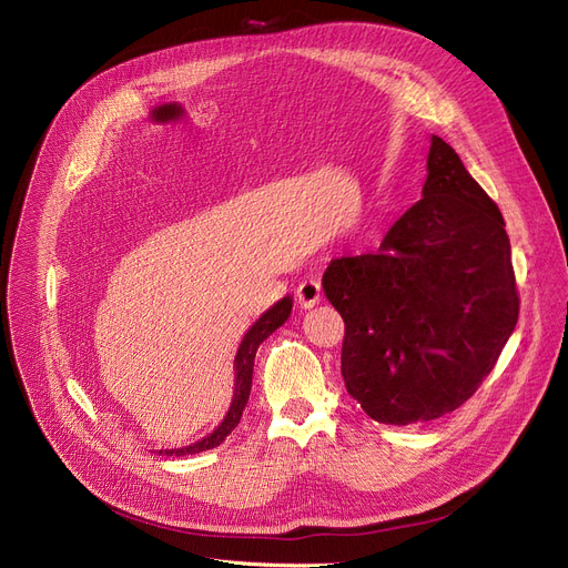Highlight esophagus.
Wrapping results in <instances>:
<instances>
[{"label":"esophagus","mask_w":568,"mask_h":568,"mask_svg":"<svg viewBox=\"0 0 568 568\" xmlns=\"http://www.w3.org/2000/svg\"><path fill=\"white\" fill-rule=\"evenodd\" d=\"M322 300V285L317 278H304L296 285V302L302 308H313Z\"/></svg>","instance_id":"esophagus-1"}]
</instances>
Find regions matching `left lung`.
<instances>
[{
  "instance_id": "left-lung-1",
  "label": "left lung",
  "mask_w": 568,
  "mask_h": 568,
  "mask_svg": "<svg viewBox=\"0 0 568 568\" xmlns=\"http://www.w3.org/2000/svg\"><path fill=\"white\" fill-rule=\"evenodd\" d=\"M422 193L379 251L332 260L322 276L345 322L347 394L392 426L433 422L469 400L520 311L501 212L437 135Z\"/></svg>"
}]
</instances>
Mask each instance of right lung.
<instances>
[{"label":"right lung","mask_w":568,"mask_h":568,"mask_svg":"<svg viewBox=\"0 0 568 568\" xmlns=\"http://www.w3.org/2000/svg\"><path fill=\"white\" fill-rule=\"evenodd\" d=\"M290 313H292V300H290V296H283L278 304H274L266 313H262V317L246 332V336H244L242 345H239L236 356H234V396H232V405L225 414V419L221 422V426L212 435L202 437L200 442H195L191 446H182V449H165V452H159V456L161 454H165V456H189V454L209 452V449H214V446H219L236 428L239 419H242V414H244V407L248 403V396H251L255 352H257L262 341H266L278 329V326L285 324Z\"/></svg>","instance_id":"right-lung-1"}]
</instances>
